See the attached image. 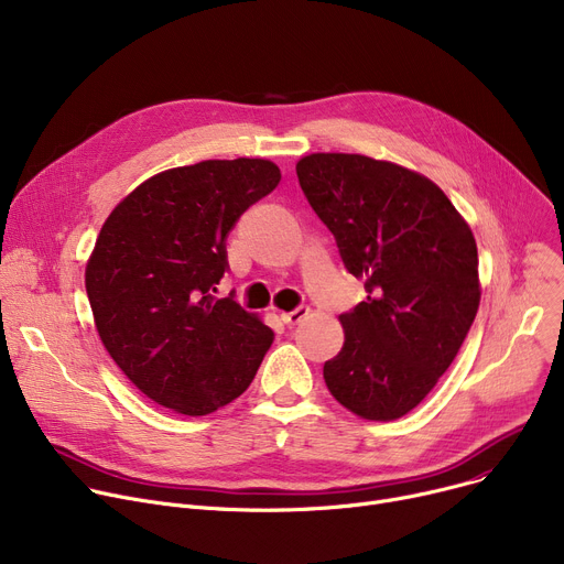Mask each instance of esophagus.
<instances>
[{
    "label": "esophagus",
    "instance_id": "1",
    "mask_svg": "<svg viewBox=\"0 0 564 564\" xmlns=\"http://www.w3.org/2000/svg\"><path fill=\"white\" fill-rule=\"evenodd\" d=\"M311 313L308 306H300L294 311H288V313H281V319L288 324V327H294V324H300L302 319H306V315Z\"/></svg>",
    "mask_w": 564,
    "mask_h": 564
}]
</instances>
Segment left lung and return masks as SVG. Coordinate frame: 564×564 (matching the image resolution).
Here are the masks:
<instances>
[{"mask_svg":"<svg viewBox=\"0 0 564 564\" xmlns=\"http://www.w3.org/2000/svg\"><path fill=\"white\" fill-rule=\"evenodd\" d=\"M297 177L368 290L338 317L345 343L324 364L327 389L364 421L402 419L451 368L476 319V237L436 183L395 162L311 153Z\"/></svg>","mask_w":564,"mask_h":564,"instance_id":"obj_1","label":"left lung"}]
</instances>
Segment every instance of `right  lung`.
Returning <instances> with one entry per match:
<instances>
[{
    "instance_id": "add662e5",
    "label": "right lung",
    "mask_w": 564,
    "mask_h": 564,
    "mask_svg": "<svg viewBox=\"0 0 564 564\" xmlns=\"http://www.w3.org/2000/svg\"><path fill=\"white\" fill-rule=\"evenodd\" d=\"M279 181L270 160H205L151 175L105 219L86 260L88 304L145 398L207 416L249 389L274 332L215 292L228 230Z\"/></svg>"
}]
</instances>
